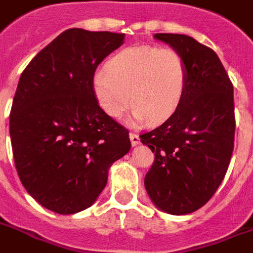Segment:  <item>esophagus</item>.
<instances>
[{
	"label": "esophagus",
	"instance_id": "34e87169",
	"mask_svg": "<svg viewBox=\"0 0 253 253\" xmlns=\"http://www.w3.org/2000/svg\"><path fill=\"white\" fill-rule=\"evenodd\" d=\"M130 140H131V144H132L133 146L135 145H139L140 144V137L137 133H130Z\"/></svg>",
	"mask_w": 253,
	"mask_h": 253
}]
</instances>
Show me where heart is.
<instances>
[{
	"mask_svg": "<svg viewBox=\"0 0 253 253\" xmlns=\"http://www.w3.org/2000/svg\"><path fill=\"white\" fill-rule=\"evenodd\" d=\"M188 84L185 59L172 47L136 46L114 54L97 71L92 90L101 109L121 118L133 104L132 123L159 122L181 104Z\"/></svg>",
	"mask_w": 253,
	"mask_h": 253,
	"instance_id": "1",
	"label": "heart"
}]
</instances>
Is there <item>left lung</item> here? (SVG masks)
<instances>
[{
    "mask_svg": "<svg viewBox=\"0 0 253 253\" xmlns=\"http://www.w3.org/2000/svg\"><path fill=\"white\" fill-rule=\"evenodd\" d=\"M154 38L184 56L188 84L172 116L140 136L156 156L144 184L159 210L186 215L209 202L228 171L235 133L233 84L215 51L194 38Z\"/></svg>",
    "mask_w": 253,
    "mask_h": 253,
    "instance_id": "obj_1",
    "label": "left lung"
}]
</instances>
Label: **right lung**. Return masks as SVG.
<instances>
[{"label":"right lung","mask_w":253,"mask_h":253,"mask_svg":"<svg viewBox=\"0 0 253 253\" xmlns=\"http://www.w3.org/2000/svg\"><path fill=\"white\" fill-rule=\"evenodd\" d=\"M123 33L67 29L20 76L10 112L19 179L44 209L61 215L96 201L108 171L131 149L128 130L97 104V65L123 43Z\"/></svg>","instance_id":"obj_1"}]
</instances>
